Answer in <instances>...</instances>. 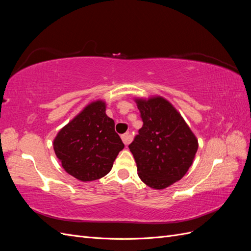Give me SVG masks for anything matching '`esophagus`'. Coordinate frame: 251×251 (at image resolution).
<instances>
[{
	"label": "esophagus",
	"mask_w": 251,
	"mask_h": 251,
	"mask_svg": "<svg viewBox=\"0 0 251 251\" xmlns=\"http://www.w3.org/2000/svg\"><path fill=\"white\" fill-rule=\"evenodd\" d=\"M121 139H123V141H124V143L126 144V146H127L128 143L131 142V140H132V137H131V134L130 133H125L124 135H121Z\"/></svg>",
	"instance_id": "esophagus-1"
}]
</instances>
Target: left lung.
Listing matches in <instances>:
<instances>
[{
  "label": "left lung",
  "mask_w": 251,
  "mask_h": 251,
  "mask_svg": "<svg viewBox=\"0 0 251 251\" xmlns=\"http://www.w3.org/2000/svg\"><path fill=\"white\" fill-rule=\"evenodd\" d=\"M142 127L128 146L143 183L163 189L179 181L193 164L198 140L163 97L136 100Z\"/></svg>",
  "instance_id": "8db88e82"
}]
</instances>
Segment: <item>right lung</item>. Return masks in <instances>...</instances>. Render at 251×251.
Here are the masks:
<instances>
[{
    "label": "right lung",
    "instance_id": "obj_1",
    "mask_svg": "<svg viewBox=\"0 0 251 251\" xmlns=\"http://www.w3.org/2000/svg\"><path fill=\"white\" fill-rule=\"evenodd\" d=\"M124 148L114 120L105 114L102 100L88 104L53 141V149L64 170L83 182L105 176Z\"/></svg>",
    "mask_w": 251,
    "mask_h": 251
}]
</instances>
